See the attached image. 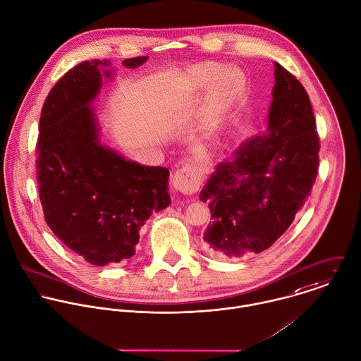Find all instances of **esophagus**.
<instances>
[{"instance_id": "esophagus-1", "label": "esophagus", "mask_w": 361, "mask_h": 361, "mask_svg": "<svg viewBox=\"0 0 361 361\" xmlns=\"http://www.w3.org/2000/svg\"><path fill=\"white\" fill-rule=\"evenodd\" d=\"M201 177L198 169L194 166H184L178 169L173 176V185L181 194H192L200 188Z\"/></svg>"}]
</instances>
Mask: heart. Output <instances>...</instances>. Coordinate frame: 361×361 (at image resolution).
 I'll return each instance as SVG.
<instances>
[{
	"label": "heart",
	"instance_id": "heart-1",
	"mask_svg": "<svg viewBox=\"0 0 361 361\" xmlns=\"http://www.w3.org/2000/svg\"><path fill=\"white\" fill-rule=\"evenodd\" d=\"M192 80L198 87H208L216 82L214 102L211 105V111L207 119V125L211 126L215 122L216 116L221 114V111L226 106L229 99L235 95L239 87V80L233 71H224L219 66L212 63L195 67L192 70Z\"/></svg>",
	"mask_w": 361,
	"mask_h": 361
}]
</instances>
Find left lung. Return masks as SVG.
<instances>
[{
  "instance_id": "1",
  "label": "left lung",
  "mask_w": 361,
  "mask_h": 361,
  "mask_svg": "<svg viewBox=\"0 0 361 361\" xmlns=\"http://www.w3.org/2000/svg\"><path fill=\"white\" fill-rule=\"evenodd\" d=\"M267 130L221 161L200 192L211 219L204 240L216 256L260 253L290 228L318 174L319 137L304 85L274 61Z\"/></svg>"
}]
</instances>
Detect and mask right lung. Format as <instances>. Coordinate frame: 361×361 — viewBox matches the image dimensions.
<instances>
[{
  "label": "right lung",
  "instance_id": "1",
  "mask_svg": "<svg viewBox=\"0 0 361 361\" xmlns=\"http://www.w3.org/2000/svg\"><path fill=\"white\" fill-rule=\"evenodd\" d=\"M147 56L122 61L136 68ZM109 60L82 61L49 92L39 121L37 184L46 224L63 245L94 266L135 255L139 231L171 202L169 170L128 160L99 142L92 101Z\"/></svg>",
  "mask_w": 361,
  "mask_h": 361
}]
</instances>
